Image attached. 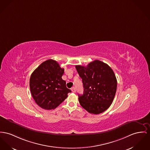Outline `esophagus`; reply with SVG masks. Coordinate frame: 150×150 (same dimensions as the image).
I'll list each match as a JSON object with an SVG mask.
<instances>
[{"label":"esophagus","mask_w":150,"mask_h":150,"mask_svg":"<svg viewBox=\"0 0 150 150\" xmlns=\"http://www.w3.org/2000/svg\"><path fill=\"white\" fill-rule=\"evenodd\" d=\"M71 90L73 93H75V92L76 91V88H75V87H73V88H71Z\"/></svg>","instance_id":"1"}]
</instances>
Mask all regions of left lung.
<instances>
[{"instance_id": "left-lung-1", "label": "left lung", "mask_w": 150, "mask_h": 150, "mask_svg": "<svg viewBox=\"0 0 150 150\" xmlns=\"http://www.w3.org/2000/svg\"><path fill=\"white\" fill-rule=\"evenodd\" d=\"M76 68L84 88L83 94H79L81 106L94 114L107 110L117 91V81L113 70L99 60H94L86 67L76 65Z\"/></svg>"}]
</instances>
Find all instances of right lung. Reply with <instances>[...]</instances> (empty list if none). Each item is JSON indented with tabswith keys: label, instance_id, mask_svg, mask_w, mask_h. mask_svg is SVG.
Returning a JSON list of instances; mask_svg holds the SVG:
<instances>
[{
	"label": "right lung",
	"instance_id": "obj_1",
	"mask_svg": "<svg viewBox=\"0 0 150 150\" xmlns=\"http://www.w3.org/2000/svg\"><path fill=\"white\" fill-rule=\"evenodd\" d=\"M64 69L54 60L50 59L42 63L30 76V87L33 100L45 110L56 108L68 97L71 90L62 79Z\"/></svg>",
	"mask_w": 150,
	"mask_h": 150
}]
</instances>
